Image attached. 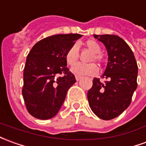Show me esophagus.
I'll list each match as a JSON object with an SVG mask.
<instances>
[{"label":"esophagus","mask_w":146,"mask_h":146,"mask_svg":"<svg viewBox=\"0 0 146 146\" xmlns=\"http://www.w3.org/2000/svg\"><path fill=\"white\" fill-rule=\"evenodd\" d=\"M80 79H81V76H76V80H77V81H79V80H80Z\"/></svg>","instance_id":"esophagus-1"}]
</instances>
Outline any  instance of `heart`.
Here are the masks:
<instances>
[{"mask_svg": "<svg viewBox=\"0 0 146 146\" xmlns=\"http://www.w3.org/2000/svg\"><path fill=\"white\" fill-rule=\"evenodd\" d=\"M85 45L88 48L94 53V55H92L91 58V62L101 61L102 57L100 54V53L101 51V48H100V45L94 40H88L85 42ZM78 58H79L78 46L76 44H74L68 50V51L66 52V62L70 66H73L77 62ZM71 72L76 76H94V75H96L99 72V68L94 63H90V64L77 63L72 67Z\"/></svg>", "mask_w": 146, "mask_h": 146, "instance_id": "obj_1", "label": "heart"}]
</instances>
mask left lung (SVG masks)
I'll use <instances>...</instances> for the list:
<instances>
[{"instance_id": "1", "label": "left lung", "mask_w": 146, "mask_h": 146, "mask_svg": "<svg viewBox=\"0 0 146 146\" xmlns=\"http://www.w3.org/2000/svg\"><path fill=\"white\" fill-rule=\"evenodd\" d=\"M106 47L108 61L101 83L93 79L88 92V100L92 111L104 120L115 119L130 104L137 86V65L133 51L122 38L115 35H93Z\"/></svg>"}]
</instances>
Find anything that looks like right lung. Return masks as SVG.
<instances>
[{
	"label": "right lung",
	"mask_w": 146,
	"mask_h": 146,
	"mask_svg": "<svg viewBox=\"0 0 146 146\" xmlns=\"http://www.w3.org/2000/svg\"><path fill=\"white\" fill-rule=\"evenodd\" d=\"M81 37L79 34L49 36L35 43L29 52L22 94L27 111L35 118L51 119L62 108L67 91L76 82L66 66V52Z\"/></svg>",
	"instance_id": "right-lung-1"
}]
</instances>
